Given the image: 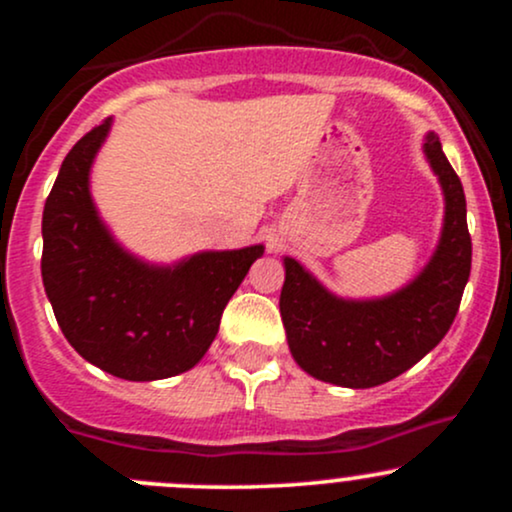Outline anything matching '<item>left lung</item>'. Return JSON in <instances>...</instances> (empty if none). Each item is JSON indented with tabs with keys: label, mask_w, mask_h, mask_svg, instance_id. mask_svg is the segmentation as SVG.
Returning a JSON list of instances; mask_svg holds the SVG:
<instances>
[{
	"label": "left lung",
	"mask_w": 512,
	"mask_h": 512,
	"mask_svg": "<svg viewBox=\"0 0 512 512\" xmlns=\"http://www.w3.org/2000/svg\"><path fill=\"white\" fill-rule=\"evenodd\" d=\"M426 156L445 192V223L428 267L395 296L380 301H342L291 257L279 308L296 363L317 380L342 387H375L419 363L450 330L469 269L472 238L462 182L436 134L426 137Z\"/></svg>",
	"instance_id": "1"
}]
</instances>
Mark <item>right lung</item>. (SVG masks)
<instances>
[{
	"instance_id": "1",
	"label": "right lung",
	"mask_w": 512,
	"mask_h": 512,
	"mask_svg": "<svg viewBox=\"0 0 512 512\" xmlns=\"http://www.w3.org/2000/svg\"><path fill=\"white\" fill-rule=\"evenodd\" d=\"M110 120L62 161L43 211V272L57 325L86 361L125 380H161L207 354L262 245L202 252L163 269L134 260L110 238L88 192V170Z\"/></svg>"
}]
</instances>
